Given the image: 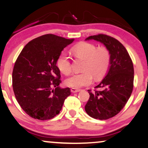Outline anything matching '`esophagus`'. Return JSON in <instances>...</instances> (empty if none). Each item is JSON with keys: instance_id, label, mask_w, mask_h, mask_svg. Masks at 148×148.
<instances>
[{"instance_id": "34e87169", "label": "esophagus", "mask_w": 148, "mask_h": 148, "mask_svg": "<svg viewBox=\"0 0 148 148\" xmlns=\"http://www.w3.org/2000/svg\"><path fill=\"white\" fill-rule=\"evenodd\" d=\"M70 90H71V92H79L80 91V89H76V88H72L70 89Z\"/></svg>"}]
</instances>
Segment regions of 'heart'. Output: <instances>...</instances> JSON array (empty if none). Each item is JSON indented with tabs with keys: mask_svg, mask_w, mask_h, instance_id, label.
Wrapping results in <instances>:
<instances>
[{
	"mask_svg": "<svg viewBox=\"0 0 148 148\" xmlns=\"http://www.w3.org/2000/svg\"><path fill=\"white\" fill-rule=\"evenodd\" d=\"M72 53L76 58L84 60L82 67L84 72L76 73L67 78L66 85L69 87L80 88L89 85L92 79L100 78L105 75L108 71L110 62V56L105 47H96L95 45L88 42H80L72 49ZM58 67L63 74L68 75L72 71L71 60L66 53L59 56L57 62Z\"/></svg>",
	"mask_w": 148,
	"mask_h": 148,
	"instance_id": "1",
	"label": "heart"
}]
</instances>
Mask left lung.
I'll return each mask as SVG.
<instances>
[{"label":"left lung","mask_w":148,"mask_h":148,"mask_svg":"<svg viewBox=\"0 0 148 148\" xmlns=\"http://www.w3.org/2000/svg\"><path fill=\"white\" fill-rule=\"evenodd\" d=\"M95 40L103 44L110 53L107 74L95 88L101 91L88 90L89 99L84 109L95 119L106 120L114 116L124 108L133 91L134 68L125 47L116 39L104 34L90 36L85 40Z\"/></svg>","instance_id":"8db88e82"}]
</instances>
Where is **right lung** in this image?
I'll return each instance as SVG.
<instances>
[{
  "instance_id": "add662e5",
  "label": "right lung",
  "mask_w": 148,
  "mask_h": 148,
  "mask_svg": "<svg viewBox=\"0 0 148 148\" xmlns=\"http://www.w3.org/2000/svg\"><path fill=\"white\" fill-rule=\"evenodd\" d=\"M74 39L45 34L22 49L12 74L13 91L19 106L29 116L40 121L60 113L70 88H61L59 56Z\"/></svg>"
}]
</instances>
